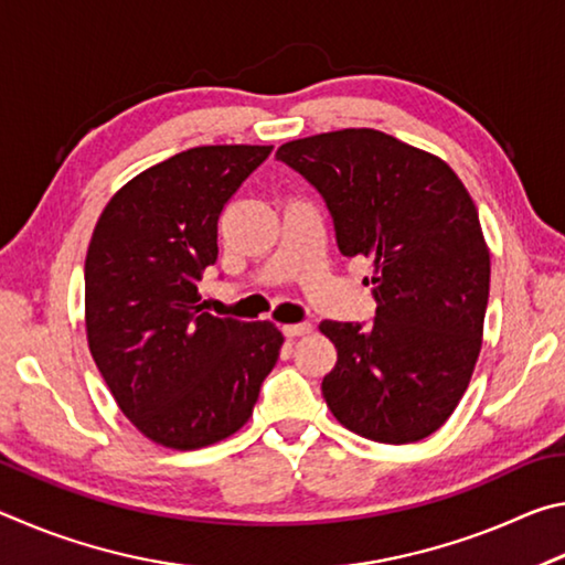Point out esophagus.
Returning a JSON list of instances; mask_svg holds the SVG:
<instances>
[{"mask_svg": "<svg viewBox=\"0 0 565 565\" xmlns=\"http://www.w3.org/2000/svg\"><path fill=\"white\" fill-rule=\"evenodd\" d=\"M311 323H289V327H284V337L296 339V337H306V333H311Z\"/></svg>", "mask_w": 565, "mask_h": 565, "instance_id": "obj_1", "label": "esophagus"}]
</instances>
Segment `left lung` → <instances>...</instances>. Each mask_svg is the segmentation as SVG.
I'll return each mask as SVG.
<instances>
[{"label": "left lung", "instance_id": "obj_1", "mask_svg": "<svg viewBox=\"0 0 565 565\" xmlns=\"http://www.w3.org/2000/svg\"><path fill=\"white\" fill-rule=\"evenodd\" d=\"M276 159L327 202L343 256L374 266V323L321 321L337 366L331 414L379 444L431 436L466 394L481 353L491 254L463 181L444 159L376 129L286 141Z\"/></svg>", "mask_w": 565, "mask_h": 565}]
</instances>
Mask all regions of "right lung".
Wrapping results in <instances>:
<instances>
[{"label":"right lung","instance_id":"obj_1","mask_svg":"<svg viewBox=\"0 0 565 565\" xmlns=\"http://www.w3.org/2000/svg\"><path fill=\"white\" fill-rule=\"evenodd\" d=\"M271 147H194L127 181L104 206L84 264L92 359L137 431L194 451L254 414L284 337L271 321L212 317L199 281L218 256L228 199Z\"/></svg>","mask_w":565,"mask_h":565}]
</instances>
